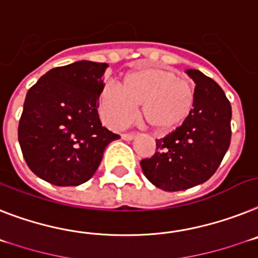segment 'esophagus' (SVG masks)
I'll use <instances>...</instances> for the list:
<instances>
[{
    "label": "esophagus",
    "instance_id": "34e87169",
    "mask_svg": "<svg viewBox=\"0 0 258 258\" xmlns=\"http://www.w3.org/2000/svg\"><path fill=\"white\" fill-rule=\"evenodd\" d=\"M135 134L128 133V134H122V139L125 140V142H131V140L135 139Z\"/></svg>",
    "mask_w": 258,
    "mask_h": 258
}]
</instances>
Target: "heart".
I'll return each instance as SVG.
<instances>
[{"instance_id": "1", "label": "heart", "mask_w": 258, "mask_h": 258, "mask_svg": "<svg viewBox=\"0 0 258 258\" xmlns=\"http://www.w3.org/2000/svg\"><path fill=\"white\" fill-rule=\"evenodd\" d=\"M196 93L190 82L161 68L127 73L122 86L107 82L99 97V109L109 124L119 127L133 118L140 105V118L159 134L178 128L191 115Z\"/></svg>"}]
</instances>
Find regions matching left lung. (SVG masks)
<instances>
[{"label":"left lung","instance_id":"left-lung-1","mask_svg":"<svg viewBox=\"0 0 258 258\" xmlns=\"http://www.w3.org/2000/svg\"><path fill=\"white\" fill-rule=\"evenodd\" d=\"M196 82V102L183 124L156 140V153L140 161L151 183L179 191L206 182L219 168L231 143V103L213 79L186 69Z\"/></svg>","mask_w":258,"mask_h":258}]
</instances>
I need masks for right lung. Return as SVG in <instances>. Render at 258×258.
I'll use <instances>...</instances> for the list:
<instances>
[{
  "label": "right lung",
  "instance_id": "add662e5",
  "mask_svg": "<svg viewBox=\"0 0 258 258\" xmlns=\"http://www.w3.org/2000/svg\"><path fill=\"white\" fill-rule=\"evenodd\" d=\"M107 67L88 60L57 67L27 92L18 140L39 178L81 185L98 169L106 147L120 138L103 127L97 110Z\"/></svg>",
  "mask_w": 258,
  "mask_h": 258
}]
</instances>
